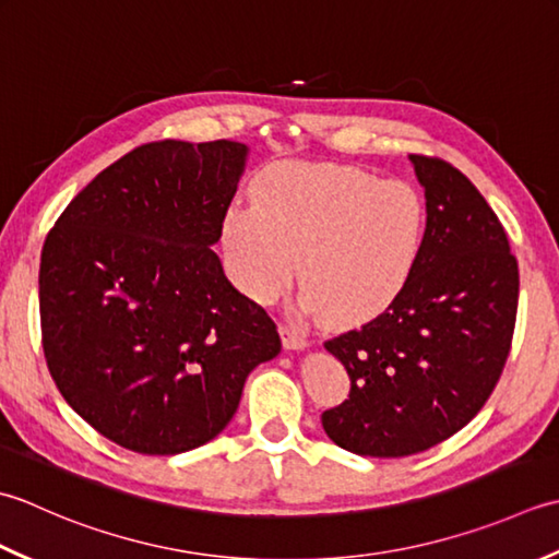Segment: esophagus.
<instances>
[{
	"label": "esophagus",
	"instance_id": "obj_1",
	"mask_svg": "<svg viewBox=\"0 0 559 559\" xmlns=\"http://www.w3.org/2000/svg\"><path fill=\"white\" fill-rule=\"evenodd\" d=\"M280 335H282V345L287 349H304L309 347V337H306L299 328L292 323H282L280 325Z\"/></svg>",
	"mask_w": 559,
	"mask_h": 559
}]
</instances>
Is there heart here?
<instances>
[{"label": "heart", "instance_id": "1", "mask_svg": "<svg viewBox=\"0 0 559 559\" xmlns=\"http://www.w3.org/2000/svg\"><path fill=\"white\" fill-rule=\"evenodd\" d=\"M425 234L427 207L415 188L355 166L270 170L258 183V207L236 204L224 219L234 277L250 299L275 301L299 260L304 309L340 328L389 309Z\"/></svg>", "mask_w": 559, "mask_h": 559}]
</instances>
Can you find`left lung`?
<instances>
[{"label":"left lung","instance_id":"8db88e82","mask_svg":"<svg viewBox=\"0 0 559 559\" xmlns=\"http://www.w3.org/2000/svg\"><path fill=\"white\" fill-rule=\"evenodd\" d=\"M427 198L423 253L389 309L325 340L349 395L321 415L337 447L401 459L437 447L480 413L514 337L519 263L502 222L459 168L409 154Z\"/></svg>","mask_w":559,"mask_h":559}]
</instances>
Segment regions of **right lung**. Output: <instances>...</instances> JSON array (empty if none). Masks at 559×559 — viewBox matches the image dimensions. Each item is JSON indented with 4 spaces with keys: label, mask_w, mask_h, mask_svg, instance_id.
<instances>
[{
    "label": "right lung",
    "mask_w": 559,
    "mask_h": 559,
    "mask_svg": "<svg viewBox=\"0 0 559 559\" xmlns=\"http://www.w3.org/2000/svg\"><path fill=\"white\" fill-rule=\"evenodd\" d=\"M241 142L162 140L91 180L40 255L45 361L98 435L174 455L231 423L277 325L226 280L210 246L243 174Z\"/></svg>",
    "instance_id": "1"
}]
</instances>
